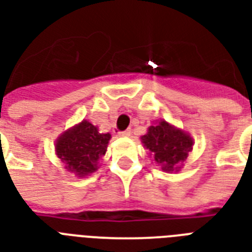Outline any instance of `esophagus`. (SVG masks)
Returning a JSON list of instances; mask_svg holds the SVG:
<instances>
[{
    "label": "esophagus",
    "instance_id": "34e87169",
    "mask_svg": "<svg viewBox=\"0 0 252 252\" xmlns=\"http://www.w3.org/2000/svg\"><path fill=\"white\" fill-rule=\"evenodd\" d=\"M119 136H122V137H128V136H130V130L129 129L122 130V132H119Z\"/></svg>",
    "mask_w": 252,
    "mask_h": 252
}]
</instances>
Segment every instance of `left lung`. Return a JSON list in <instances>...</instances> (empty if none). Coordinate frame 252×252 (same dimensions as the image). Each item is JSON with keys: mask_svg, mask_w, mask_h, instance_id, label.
I'll use <instances>...</instances> for the list:
<instances>
[{"mask_svg": "<svg viewBox=\"0 0 252 252\" xmlns=\"http://www.w3.org/2000/svg\"><path fill=\"white\" fill-rule=\"evenodd\" d=\"M142 142L152 152L154 161L165 171H178V163L184 161L192 149V138L183 130L175 129L166 122L149 126Z\"/></svg>", "mask_w": 252, "mask_h": 252, "instance_id": "1", "label": "left lung"}]
</instances>
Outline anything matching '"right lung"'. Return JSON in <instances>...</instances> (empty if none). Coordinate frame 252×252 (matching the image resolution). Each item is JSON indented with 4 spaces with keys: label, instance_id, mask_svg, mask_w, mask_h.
<instances>
[{
    "label": "right lung",
    "instance_id": "add662e5",
    "mask_svg": "<svg viewBox=\"0 0 252 252\" xmlns=\"http://www.w3.org/2000/svg\"><path fill=\"white\" fill-rule=\"evenodd\" d=\"M110 138V133H99L96 126L85 120L59 138L57 156L69 171L78 176L87 175L96 170V162L106 153Z\"/></svg>",
    "mask_w": 252,
    "mask_h": 252
}]
</instances>
